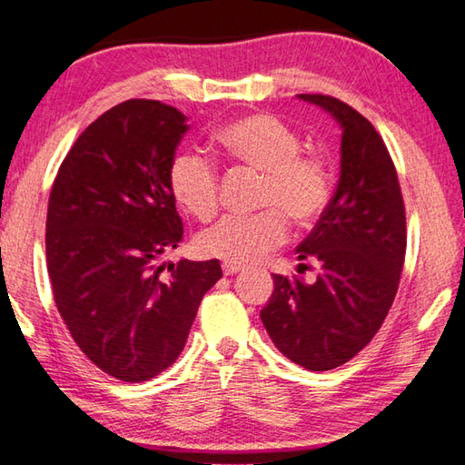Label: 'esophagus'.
<instances>
[{"label":"esophagus","mask_w":465,"mask_h":465,"mask_svg":"<svg viewBox=\"0 0 465 465\" xmlns=\"http://www.w3.org/2000/svg\"><path fill=\"white\" fill-rule=\"evenodd\" d=\"M223 274L225 276H233V274H240V272L245 270V266H242V263H232V262H223Z\"/></svg>","instance_id":"obj_1"}]
</instances>
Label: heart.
I'll return each mask as SVG.
<instances>
[{"label":"heart","instance_id":"heart-1","mask_svg":"<svg viewBox=\"0 0 465 465\" xmlns=\"http://www.w3.org/2000/svg\"><path fill=\"white\" fill-rule=\"evenodd\" d=\"M217 143L235 161L266 173L258 215H225L199 233L203 256L232 263L266 258L286 243L292 217L312 225L326 213L334 193V173L322 153L302 151V139L274 114L258 113L227 123ZM169 187L177 203L197 220H212L220 207V173L215 163L197 151H181L171 161Z\"/></svg>","mask_w":465,"mask_h":465}]
</instances>
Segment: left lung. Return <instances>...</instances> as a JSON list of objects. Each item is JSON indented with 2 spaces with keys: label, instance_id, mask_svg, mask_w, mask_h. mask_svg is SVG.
<instances>
[{
  "label": "left lung",
  "instance_id": "1",
  "mask_svg": "<svg viewBox=\"0 0 465 465\" xmlns=\"http://www.w3.org/2000/svg\"><path fill=\"white\" fill-rule=\"evenodd\" d=\"M298 96L341 123V179L296 250L300 260H318L316 282L274 274L260 318L284 357L308 371H331L367 347L393 304L407 250L405 203L375 126L334 96Z\"/></svg>",
  "mask_w": 465,
  "mask_h": 465
}]
</instances>
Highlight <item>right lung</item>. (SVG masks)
Instances as JSON below:
<instances>
[{
  "instance_id": "obj_1",
  "label": "right lung",
  "mask_w": 465,
  "mask_h": 465,
  "mask_svg": "<svg viewBox=\"0 0 465 465\" xmlns=\"http://www.w3.org/2000/svg\"><path fill=\"white\" fill-rule=\"evenodd\" d=\"M185 114L133 98L88 124L54 179L45 262L54 302L80 351L124 383L149 381L183 351L217 260L169 263L183 242L169 167Z\"/></svg>"
}]
</instances>
